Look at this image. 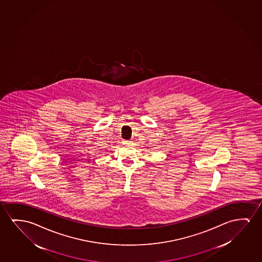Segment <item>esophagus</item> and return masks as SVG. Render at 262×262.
Here are the masks:
<instances>
[{
	"mask_svg": "<svg viewBox=\"0 0 262 262\" xmlns=\"http://www.w3.org/2000/svg\"><path fill=\"white\" fill-rule=\"evenodd\" d=\"M123 143H124L125 145H130L132 144V141H123Z\"/></svg>",
	"mask_w": 262,
	"mask_h": 262,
	"instance_id": "obj_1",
	"label": "esophagus"
}]
</instances>
